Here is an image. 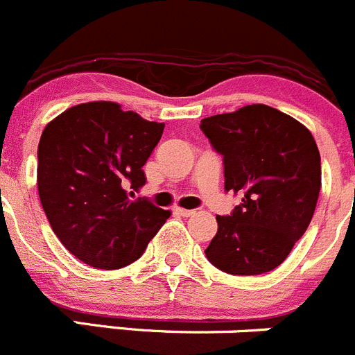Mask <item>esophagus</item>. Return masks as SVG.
<instances>
[{"label":"esophagus","mask_w":355,"mask_h":355,"mask_svg":"<svg viewBox=\"0 0 355 355\" xmlns=\"http://www.w3.org/2000/svg\"><path fill=\"white\" fill-rule=\"evenodd\" d=\"M174 212H175V214L183 216V218H188V216H193L195 214L193 209H181V207H175Z\"/></svg>","instance_id":"obj_1"}]
</instances>
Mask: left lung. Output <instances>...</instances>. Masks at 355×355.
<instances>
[{
    "label": "left lung",
    "instance_id": "obj_1",
    "mask_svg": "<svg viewBox=\"0 0 355 355\" xmlns=\"http://www.w3.org/2000/svg\"><path fill=\"white\" fill-rule=\"evenodd\" d=\"M223 155L225 190L242 193L230 216H216L218 234L205 249L216 268L259 275L289 256L312 221L320 191V155L310 130L266 104L200 121Z\"/></svg>",
    "mask_w": 355,
    "mask_h": 355
}]
</instances>
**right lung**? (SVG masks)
<instances>
[{
	"label": "right lung",
	"instance_id": "1",
	"mask_svg": "<svg viewBox=\"0 0 355 355\" xmlns=\"http://www.w3.org/2000/svg\"><path fill=\"white\" fill-rule=\"evenodd\" d=\"M164 127L116 103L94 101L69 107L43 130L40 200L53 234L87 265H130L171 216L144 198L130 200L127 191L146 183L143 165Z\"/></svg>",
	"mask_w": 355,
	"mask_h": 355
}]
</instances>
